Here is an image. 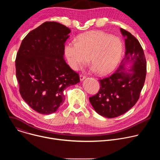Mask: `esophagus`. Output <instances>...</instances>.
<instances>
[{
	"mask_svg": "<svg viewBox=\"0 0 160 160\" xmlns=\"http://www.w3.org/2000/svg\"><path fill=\"white\" fill-rule=\"evenodd\" d=\"M85 77H86V76H85V75L81 74V75H80V80H81V81L83 80L85 78Z\"/></svg>",
	"mask_w": 160,
	"mask_h": 160,
	"instance_id": "obj_1",
	"label": "esophagus"
}]
</instances>
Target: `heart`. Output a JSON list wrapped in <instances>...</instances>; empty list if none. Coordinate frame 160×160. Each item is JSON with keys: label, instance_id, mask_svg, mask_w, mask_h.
Returning <instances> with one entry per match:
<instances>
[{"label": "heart", "instance_id": "obj_1", "mask_svg": "<svg viewBox=\"0 0 160 160\" xmlns=\"http://www.w3.org/2000/svg\"><path fill=\"white\" fill-rule=\"evenodd\" d=\"M122 51V43L118 38L100 32H91L81 36L77 42L68 43L64 49L73 69H79L90 58L91 64L99 74H107L115 69Z\"/></svg>", "mask_w": 160, "mask_h": 160}]
</instances>
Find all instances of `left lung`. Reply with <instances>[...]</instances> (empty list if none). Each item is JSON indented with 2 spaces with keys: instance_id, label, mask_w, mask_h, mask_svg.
Returning a JSON list of instances; mask_svg holds the SVG:
<instances>
[{
  "instance_id": "1",
  "label": "left lung",
  "mask_w": 160,
  "mask_h": 160,
  "mask_svg": "<svg viewBox=\"0 0 160 160\" xmlns=\"http://www.w3.org/2000/svg\"><path fill=\"white\" fill-rule=\"evenodd\" d=\"M120 30L127 37L124 62L113 74L99 80V92L89 98L95 111L108 118L123 115L135 104L139 99L146 75V60L141 45L130 32L123 28ZM127 62H134L128 72L123 70Z\"/></svg>"
}]
</instances>
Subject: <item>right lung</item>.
Here are the masks:
<instances>
[{
	"label": "right lung",
	"instance_id": "1",
	"mask_svg": "<svg viewBox=\"0 0 160 160\" xmlns=\"http://www.w3.org/2000/svg\"><path fill=\"white\" fill-rule=\"evenodd\" d=\"M71 30L46 21L22 40L16 60L19 93L33 110L49 115L64 101V90L80 82L78 73L63 59L64 43Z\"/></svg>",
	"mask_w": 160,
	"mask_h": 160
}]
</instances>
